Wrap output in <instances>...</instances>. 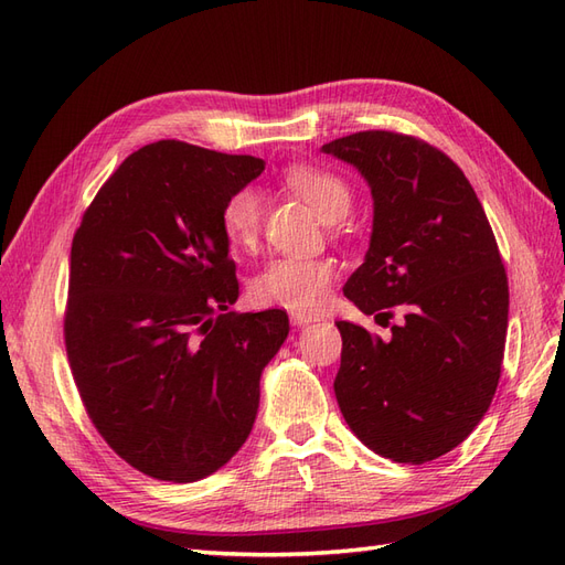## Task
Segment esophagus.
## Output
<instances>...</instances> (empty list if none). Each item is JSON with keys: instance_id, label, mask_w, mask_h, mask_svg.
<instances>
[{"instance_id": "1", "label": "esophagus", "mask_w": 565, "mask_h": 565, "mask_svg": "<svg viewBox=\"0 0 565 565\" xmlns=\"http://www.w3.org/2000/svg\"><path fill=\"white\" fill-rule=\"evenodd\" d=\"M289 320H292L297 328H301V324H309V322H316V320H320L318 316H313V313H303V311H292L289 313Z\"/></svg>"}]
</instances>
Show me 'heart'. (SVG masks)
<instances>
[{"mask_svg": "<svg viewBox=\"0 0 565 565\" xmlns=\"http://www.w3.org/2000/svg\"><path fill=\"white\" fill-rule=\"evenodd\" d=\"M287 185L301 195L324 221H339L351 212V188L330 169L295 164L285 172ZM264 200L254 188L235 191L221 210V228L233 249L249 252L259 241ZM334 262L324 256H276L252 280V299L262 306L292 311H316L330 295Z\"/></svg>", "mask_w": 565, "mask_h": 565, "instance_id": "1", "label": "heart"}]
</instances>
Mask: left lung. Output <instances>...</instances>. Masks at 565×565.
Masks as SVG:
<instances>
[{
  "label": "left lung",
  "instance_id": "obj_1",
  "mask_svg": "<svg viewBox=\"0 0 565 565\" xmlns=\"http://www.w3.org/2000/svg\"><path fill=\"white\" fill-rule=\"evenodd\" d=\"M365 177L374 200L370 249L344 295L391 339L339 320L334 396L370 450L424 465L483 419L498 391L509 282L483 204L438 148L396 131H358L322 146Z\"/></svg>",
  "mask_w": 565,
  "mask_h": 565
}]
</instances>
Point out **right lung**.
<instances>
[{"instance_id":"obj_1","label":"right lung","mask_w":565,"mask_h":565,"mask_svg":"<svg viewBox=\"0 0 565 565\" xmlns=\"http://www.w3.org/2000/svg\"><path fill=\"white\" fill-rule=\"evenodd\" d=\"M264 160L183 141L143 146L82 216L63 320L92 424L127 465L193 483L243 448L287 313H235L226 200Z\"/></svg>"}]
</instances>
